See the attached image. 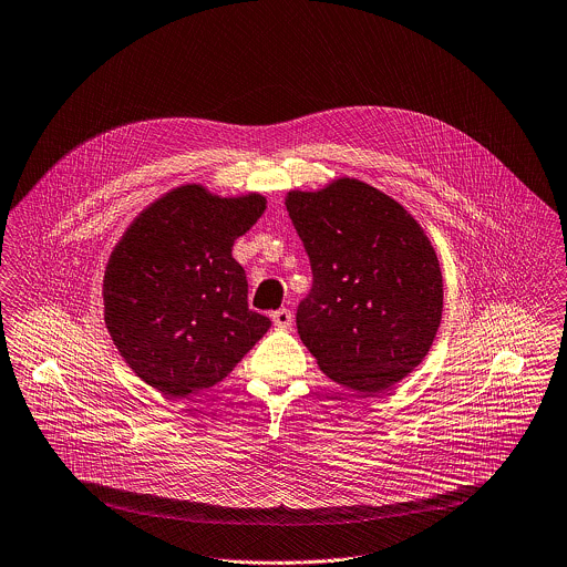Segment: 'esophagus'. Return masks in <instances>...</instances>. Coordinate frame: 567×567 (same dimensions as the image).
<instances>
[{
	"instance_id": "esophagus-1",
	"label": "esophagus",
	"mask_w": 567,
	"mask_h": 567,
	"mask_svg": "<svg viewBox=\"0 0 567 567\" xmlns=\"http://www.w3.org/2000/svg\"><path fill=\"white\" fill-rule=\"evenodd\" d=\"M271 320H274V327L278 329H289L291 322H293V316L289 309H278L271 313Z\"/></svg>"
}]
</instances>
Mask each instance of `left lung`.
I'll use <instances>...</instances> for the list:
<instances>
[{
	"label": "left lung",
	"instance_id": "obj_1",
	"mask_svg": "<svg viewBox=\"0 0 567 567\" xmlns=\"http://www.w3.org/2000/svg\"><path fill=\"white\" fill-rule=\"evenodd\" d=\"M287 213L313 269L298 333L320 370L377 394L430 352L443 318L439 256L392 197L352 177L287 193Z\"/></svg>",
	"mask_w": 567,
	"mask_h": 567
}]
</instances>
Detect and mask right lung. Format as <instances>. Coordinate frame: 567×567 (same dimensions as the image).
<instances>
[{"mask_svg": "<svg viewBox=\"0 0 567 567\" xmlns=\"http://www.w3.org/2000/svg\"><path fill=\"white\" fill-rule=\"evenodd\" d=\"M267 208L184 184L144 208L110 256L105 324L128 368L166 396L224 381L271 322L249 311L231 245Z\"/></svg>", "mask_w": 567, "mask_h": 567, "instance_id": "add662e5", "label": "right lung"}]
</instances>
